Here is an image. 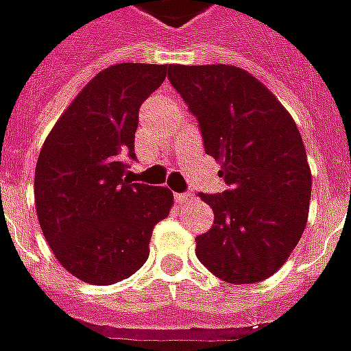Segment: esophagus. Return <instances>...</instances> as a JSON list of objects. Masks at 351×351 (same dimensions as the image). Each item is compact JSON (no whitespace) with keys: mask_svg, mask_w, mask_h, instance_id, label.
<instances>
[{"mask_svg":"<svg viewBox=\"0 0 351 351\" xmlns=\"http://www.w3.org/2000/svg\"><path fill=\"white\" fill-rule=\"evenodd\" d=\"M175 199L176 203H180V205H184V203H188V201H192V193H175Z\"/></svg>","mask_w":351,"mask_h":351,"instance_id":"1","label":"esophagus"}]
</instances>
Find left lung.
I'll return each mask as SVG.
<instances>
[{
  "label": "left lung",
  "instance_id": "1",
  "mask_svg": "<svg viewBox=\"0 0 351 351\" xmlns=\"http://www.w3.org/2000/svg\"><path fill=\"white\" fill-rule=\"evenodd\" d=\"M169 82L199 121L228 190L199 193L215 213L195 237L199 262L228 283L276 274L302 237L312 173L293 117L256 77L228 64L169 66Z\"/></svg>",
  "mask_w": 351,
  "mask_h": 351
}]
</instances>
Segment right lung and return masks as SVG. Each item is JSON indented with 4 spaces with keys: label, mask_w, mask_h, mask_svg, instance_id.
<instances>
[{
    "label": "right lung",
    "mask_w": 351,
    "mask_h": 351,
    "mask_svg": "<svg viewBox=\"0 0 351 351\" xmlns=\"http://www.w3.org/2000/svg\"><path fill=\"white\" fill-rule=\"evenodd\" d=\"M165 64L121 62L97 73L56 121L39 152L34 195L39 226L56 261L90 285H112L142 268L154 226L173 192L131 182L127 159L142 102Z\"/></svg>",
    "instance_id": "right-lung-1"
}]
</instances>
